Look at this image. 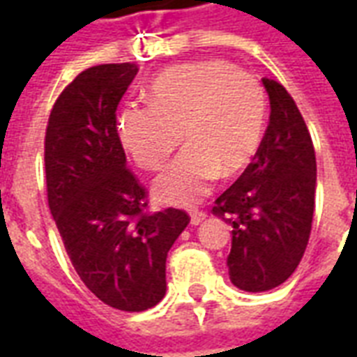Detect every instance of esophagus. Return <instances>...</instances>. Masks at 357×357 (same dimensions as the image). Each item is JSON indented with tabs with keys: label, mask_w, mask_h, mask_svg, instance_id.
<instances>
[{
	"label": "esophagus",
	"mask_w": 357,
	"mask_h": 357,
	"mask_svg": "<svg viewBox=\"0 0 357 357\" xmlns=\"http://www.w3.org/2000/svg\"><path fill=\"white\" fill-rule=\"evenodd\" d=\"M206 217H207L206 213L198 211V209H196V211L190 213V224H192V226H198V224H202L204 220H206Z\"/></svg>",
	"instance_id": "obj_1"
}]
</instances>
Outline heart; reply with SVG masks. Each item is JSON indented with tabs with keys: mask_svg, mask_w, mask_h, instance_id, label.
I'll return each mask as SVG.
<instances>
[{
	"mask_svg": "<svg viewBox=\"0 0 357 357\" xmlns=\"http://www.w3.org/2000/svg\"><path fill=\"white\" fill-rule=\"evenodd\" d=\"M150 105H129L119 119L123 148L144 170H157L181 142L185 150L153 181L162 204L189 207L220 176H235L259 150L265 91L254 75L226 61L162 70L148 86Z\"/></svg>",
	"mask_w": 357,
	"mask_h": 357,
	"instance_id": "b5f03b06",
	"label": "heart"
}]
</instances>
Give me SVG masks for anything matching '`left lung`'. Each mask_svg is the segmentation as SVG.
Instances as JSON below:
<instances>
[{"instance_id": "left-lung-1", "label": "left lung", "mask_w": 357, "mask_h": 357, "mask_svg": "<svg viewBox=\"0 0 357 357\" xmlns=\"http://www.w3.org/2000/svg\"><path fill=\"white\" fill-rule=\"evenodd\" d=\"M271 119L243 176L215 200L231 226L229 280L248 293L282 285L298 266L315 211L317 161L302 114L283 85L263 79Z\"/></svg>"}]
</instances>
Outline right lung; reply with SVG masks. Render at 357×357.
Listing matches in <instances>:
<instances>
[{
  "label": "right lung",
  "mask_w": 357,
  "mask_h": 357,
  "mask_svg": "<svg viewBox=\"0 0 357 357\" xmlns=\"http://www.w3.org/2000/svg\"><path fill=\"white\" fill-rule=\"evenodd\" d=\"M137 64L81 72L47 120V204L75 272L103 304L144 311L167 293V255L189 215L146 213L148 195L128 168L116 107Z\"/></svg>",
  "instance_id": "1"
}]
</instances>
